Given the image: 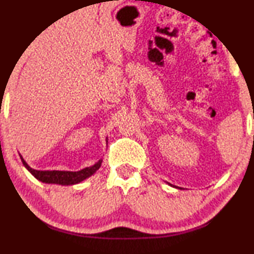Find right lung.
I'll list each match as a JSON object with an SVG mask.
<instances>
[{
  "mask_svg": "<svg viewBox=\"0 0 254 254\" xmlns=\"http://www.w3.org/2000/svg\"><path fill=\"white\" fill-rule=\"evenodd\" d=\"M23 161V164L25 165V168L36 177L40 182L46 183V184H59V185H75L83 182V180L89 178L90 176H92L97 170L100 168L102 161H98L95 165L90 166V168H85L81 170V171H38V170L31 169L27 163Z\"/></svg>",
  "mask_w": 254,
  "mask_h": 254,
  "instance_id": "right-lung-1",
  "label": "right lung"
}]
</instances>
